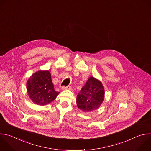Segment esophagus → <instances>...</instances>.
Masks as SVG:
<instances>
[{
    "label": "esophagus",
    "instance_id": "esophagus-1",
    "mask_svg": "<svg viewBox=\"0 0 151 151\" xmlns=\"http://www.w3.org/2000/svg\"><path fill=\"white\" fill-rule=\"evenodd\" d=\"M66 89H71V87L70 86H62V90H66Z\"/></svg>",
    "mask_w": 151,
    "mask_h": 151
}]
</instances>
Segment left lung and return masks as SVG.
<instances>
[{"label": "left lung", "mask_w": 151, "mask_h": 151, "mask_svg": "<svg viewBox=\"0 0 151 151\" xmlns=\"http://www.w3.org/2000/svg\"><path fill=\"white\" fill-rule=\"evenodd\" d=\"M104 94L105 91L101 82L91 76L77 95V106L83 112L95 110L103 103Z\"/></svg>", "instance_id": "obj_1"}]
</instances>
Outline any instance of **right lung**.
Segmentation results:
<instances>
[{"label": "right lung", "instance_id": "1", "mask_svg": "<svg viewBox=\"0 0 151 151\" xmlns=\"http://www.w3.org/2000/svg\"><path fill=\"white\" fill-rule=\"evenodd\" d=\"M27 89L31 101L40 106L52 103L60 93L55 90L48 70H39L33 73L27 82Z\"/></svg>", "mask_w": 151, "mask_h": 151}]
</instances>
